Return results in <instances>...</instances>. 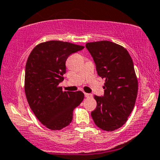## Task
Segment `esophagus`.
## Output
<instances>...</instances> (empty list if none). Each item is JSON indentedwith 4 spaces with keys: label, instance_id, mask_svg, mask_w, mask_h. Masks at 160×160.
<instances>
[{
    "label": "esophagus",
    "instance_id": "1",
    "mask_svg": "<svg viewBox=\"0 0 160 160\" xmlns=\"http://www.w3.org/2000/svg\"><path fill=\"white\" fill-rule=\"evenodd\" d=\"M84 96H85V97H87V98H88V97H92V94H90V93H84Z\"/></svg>",
    "mask_w": 160,
    "mask_h": 160
}]
</instances>
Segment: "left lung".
I'll list each match as a JSON object with an SVG mask.
<instances>
[{
    "mask_svg": "<svg viewBox=\"0 0 160 160\" xmlns=\"http://www.w3.org/2000/svg\"><path fill=\"white\" fill-rule=\"evenodd\" d=\"M86 48L105 80L104 95L94 96L97 105L91 117L99 128L113 131L127 122L135 106L138 80L133 62L126 48L108 40L87 43Z\"/></svg>",
    "mask_w": 160,
    "mask_h": 160,
    "instance_id": "left-lung-1",
    "label": "left lung"
}]
</instances>
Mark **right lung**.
<instances>
[{
    "instance_id": "right-lung-1",
    "label": "right lung",
    "mask_w": 160,
    "mask_h": 160,
    "mask_svg": "<svg viewBox=\"0 0 160 160\" xmlns=\"http://www.w3.org/2000/svg\"><path fill=\"white\" fill-rule=\"evenodd\" d=\"M83 46L60 40L37 45L25 67L24 91L38 120L51 130H60L73 120V111L84 98L81 91H63L59 83L66 73V60Z\"/></svg>"
}]
</instances>
